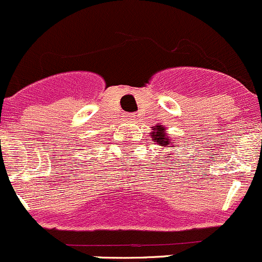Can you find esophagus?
<instances>
[{"label":"esophagus","instance_id":"1","mask_svg":"<svg viewBox=\"0 0 262 262\" xmlns=\"http://www.w3.org/2000/svg\"><path fill=\"white\" fill-rule=\"evenodd\" d=\"M125 117H126V120H128V121L134 120V118H135V113H127V115H126Z\"/></svg>","mask_w":262,"mask_h":262}]
</instances>
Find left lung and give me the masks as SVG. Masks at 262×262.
Listing matches in <instances>:
<instances>
[{"instance_id": "obj_1", "label": "left lung", "mask_w": 262, "mask_h": 262, "mask_svg": "<svg viewBox=\"0 0 262 262\" xmlns=\"http://www.w3.org/2000/svg\"><path fill=\"white\" fill-rule=\"evenodd\" d=\"M151 140L154 142L159 145L161 147H177L178 145H175L172 142V140L170 137L166 136V127H164L163 125H158V126H154L152 127V132H151ZM165 158V156H164Z\"/></svg>"}]
</instances>
